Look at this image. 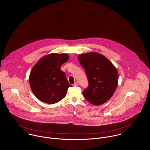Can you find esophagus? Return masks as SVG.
I'll use <instances>...</instances> for the list:
<instances>
[{
  "label": "esophagus",
  "mask_w": 150,
  "mask_h": 150,
  "mask_svg": "<svg viewBox=\"0 0 150 150\" xmlns=\"http://www.w3.org/2000/svg\"><path fill=\"white\" fill-rule=\"evenodd\" d=\"M73 86H79V83L77 82H75L74 84H73Z\"/></svg>",
  "instance_id": "34e87169"
}]
</instances>
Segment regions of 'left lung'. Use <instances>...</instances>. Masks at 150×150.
<instances>
[{
    "label": "left lung",
    "instance_id": "1",
    "mask_svg": "<svg viewBox=\"0 0 150 150\" xmlns=\"http://www.w3.org/2000/svg\"><path fill=\"white\" fill-rule=\"evenodd\" d=\"M84 67L88 86L83 95L93 105L103 104L113 95L118 85V74L115 66L103 55L95 52L78 57Z\"/></svg>",
    "mask_w": 150,
    "mask_h": 150
}]
</instances>
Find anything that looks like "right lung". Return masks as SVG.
<instances>
[{
  "mask_svg": "<svg viewBox=\"0 0 150 150\" xmlns=\"http://www.w3.org/2000/svg\"><path fill=\"white\" fill-rule=\"evenodd\" d=\"M69 59L66 54H50L42 57L32 69L29 76L30 88L42 102L54 104L61 100L71 86L61 70Z\"/></svg>",
  "mask_w": 150,
  "mask_h": 150,
  "instance_id": "1",
  "label": "right lung"
}]
</instances>
